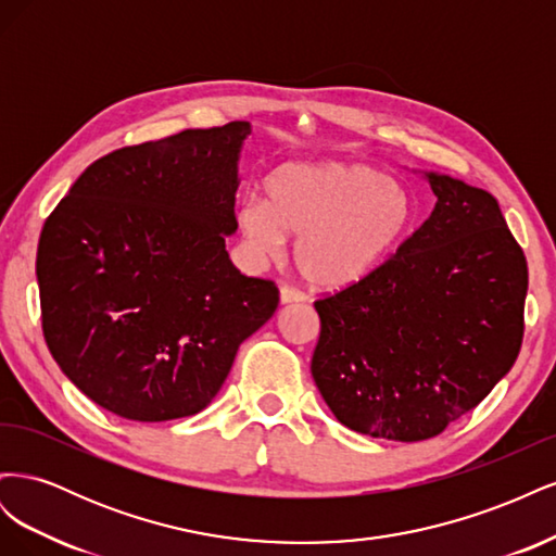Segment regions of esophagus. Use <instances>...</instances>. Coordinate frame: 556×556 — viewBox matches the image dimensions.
Masks as SVG:
<instances>
[{
    "instance_id": "esophagus-1",
    "label": "esophagus",
    "mask_w": 556,
    "mask_h": 556,
    "mask_svg": "<svg viewBox=\"0 0 556 556\" xmlns=\"http://www.w3.org/2000/svg\"><path fill=\"white\" fill-rule=\"evenodd\" d=\"M301 301H306V294L292 288V285H285V288H280V304L288 306V304H301Z\"/></svg>"
}]
</instances>
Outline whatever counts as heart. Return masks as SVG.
<instances>
[{
  "label": "heart",
  "mask_w": 556,
  "mask_h": 556,
  "mask_svg": "<svg viewBox=\"0 0 556 556\" xmlns=\"http://www.w3.org/2000/svg\"><path fill=\"white\" fill-rule=\"evenodd\" d=\"M264 197L239 208L250 252L276 257L296 237L294 262L308 282L341 290L364 280L408 225V197L368 164L290 162L266 176Z\"/></svg>",
  "instance_id": "heart-1"
}]
</instances>
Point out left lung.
I'll list each match as a JSON object with an SVG mask.
<instances>
[{
  "instance_id": "left-lung-1",
  "label": "left lung",
  "mask_w": 556,
  "mask_h": 556,
  "mask_svg": "<svg viewBox=\"0 0 556 556\" xmlns=\"http://www.w3.org/2000/svg\"><path fill=\"white\" fill-rule=\"evenodd\" d=\"M435 206L364 280L315 301L311 371L341 425L415 443L506 376L525 336L527 257L498 201L427 174Z\"/></svg>"
}]
</instances>
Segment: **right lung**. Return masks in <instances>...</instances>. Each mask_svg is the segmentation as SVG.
Instances as JSON below:
<instances>
[{
  "instance_id": "add662e5",
  "label": "right lung",
  "mask_w": 556,
  "mask_h": 556,
  "mask_svg": "<svg viewBox=\"0 0 556 556\" xmlns=\"http://www.w3.org/2000/svg\"><path fill=\"white\" fill-rule=\"evenodd\" d=\"M248 134L237 121L113 150L41 229L46 345L117 417L166 422L204 410L239 345L278 308L276 282L243 276L225 248Z\"/></svg>"
}]
</instances>
